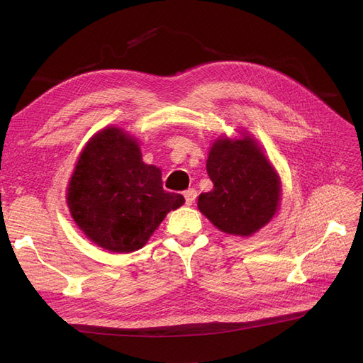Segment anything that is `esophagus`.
<instances>
[{"label":"esophagus","mask_w":363,"mask_h":363,"mask_svg":"<svg viewBox=\"0 0 363 363\" xmlns=\"http://www.w3.org/2000/svg\"><path fill=\"white\" fill-rule=\"evenodd\" d=\"M184 200H186V204L188 206H191V204H194L195 203V199H196V191L195 189H188V191H184Z\"/></svg>","instance_id":"esophagus-1"}]
</instances>
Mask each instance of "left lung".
<instances>
[{
    "instance_id": "1",
    "label": "left lung",
    "mask_w": 363,
    "mask_h": 363,
    "mask_svg": "<svg viewBox=\"0 0 363 363\" xmlns=\"http://www.w3.org/2000/svg\"><path fill=\"white\" fill-rule=\"evenodd\" d=\"M206 168L213 189L199 196V208L221 232L251 236L276 215L280 179L255 139H216Z\"/></svg>"
}]
</instances>
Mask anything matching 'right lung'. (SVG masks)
<instances>
[{
  "label": "right lung",
  "mask_w": 363,
  "mask_h": 363,
  "mask_svg": "<svg viewBox=\"0 0 363 363\" xmlns=\"http://www.w3.org/2000/svg\"><path fill=\"white\" fill-rule=\"evenodd\" d=\"M74 221L92 242L113 252L144 247L180 194L163 191L162 172L142 162L136 139L107 127L87 142L69 180Z\"/></svg>",
  "instance_id": "1"
}]
</instances>
